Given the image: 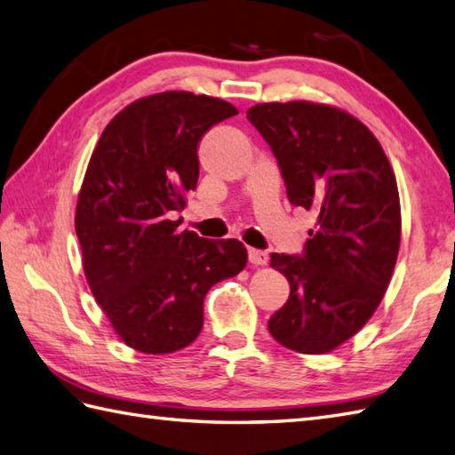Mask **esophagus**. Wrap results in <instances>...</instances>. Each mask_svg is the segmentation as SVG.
<instances>
[{"label":"esophagus","mask_w":455,"mask_h":455,"mask_svg":"<svg viewBox=\"0 0 455 455\" xmlns=\"http://www.w3.org/2000/svg\"><path fill=\"white\" fill-rule=\"evenodd\" d=\"M248 259H250V264H254V266H266L267 264V254L262 252V250L250 248L248 250Z\"/></svg>","instance_id":"esophagus-1"}]
</instances>
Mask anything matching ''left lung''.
Wrapping results in <instances>:
<instances>
[{"label": "left lung", "instance_id": "obj_1", "mask_svg": "<svg viewBox=\"0 0 455 455\" xmlns=\"http://www.w3.org/2000/svg\"><path fill=\"white\" fill-rule=\"evenodd\" d=\"M246 117L277 158L289 201L316 215L301 256L272 254L291 291L269 334L301 354L332 352L387 291L401 244L397 180L373 132L342 109L258 103Z\"/></svg>", "mask_w": 455, "mask_h": 455}]
</instances>
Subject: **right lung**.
I'll return each mask as SVG.
<instances>
[{"mask_svg":"<svg viewBox=\"0 0 455 455\" xmlns=\"http://www.w3.org/2000/svg\"><path fill=\"white\" fill-rule=\"evenodd\" d=\"M236 113L209 95L154 93L115 115L92 154L76 205L84 274L132 350L156 355L189 346L209 289L248 262L240 240L180 233L170 219L197 188L203 134Z\"/></svg>","mask_w":455,"mask_h":455,"instance_id":"obj_1","label":"right lung"}]
</instances>
